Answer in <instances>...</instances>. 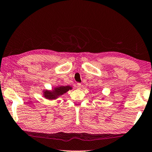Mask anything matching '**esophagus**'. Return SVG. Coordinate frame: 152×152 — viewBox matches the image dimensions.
Here are the masks:
<instances>
[{"label":"esophagus","instance_id":"34e87169","mask_svg":"<svg viewBox=\"0 0 152 152\" xmlns=\"http://www.w3.org/2000/svg\"><path fill=\"white\" fill-rule=\"evenodd\" d=\"M81 83H78L77 84V89H81Z\"/></svg>","mask_w":152,"mask_h":152}]
</instances>
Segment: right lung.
<instances>
[{"label":"right lung","instance_id":"add662e5","mask_svg":"<svg viewBox=\"0 0 152 152\" xmlns=\"http://www.w3.org/2000/svg\"><path fill=\"white\" fill-rule=\"evenodd\" d=\"M69 90H72V87L70 86H59L55 87L51 91L44 90L43 96L44 97L49 100L56 99L60 96L63 95L64 94L68 92Z\"/></svg>","mask_w":152,"mask_h":152}]
</instances>
